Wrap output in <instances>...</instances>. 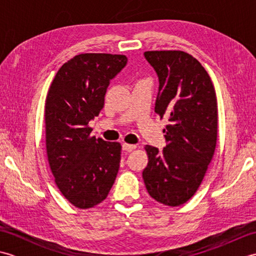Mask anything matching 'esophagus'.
Wrapping results in <instances>:
<instances>
[{
  "label": "esophagus",
  "instance_id": "1",
  "mask_svg": "<svg viewBox=\"0 0 256 256\" xmlns=\"http://www.w3.org/2000/svg\"><path fill=\"white\" fill-rule=\"evenodd\" d=\"M122 148L125 152H132L133 150L136 148V145H132V144H128V143H124L122 145Z\"/></svg>",
  "mask_w": 256,
  "mask_h": 256
}]
</instances>
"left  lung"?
Masks as SVG:
<instances>
[{"instance_id": "1", "label": "left lung", "mask_w": 256, "mask_h": 256, "mask_svg": "<svg viewBox=\"0 0 256 256\" xmlns=\"http://www.w3.org/2000/svg\"><path fill=\"white\" fill-rule=\"evenodd\" d=\"M144 56L158 76L155 112L167 118L166 148L145 146V187L158 202L178 206L197 192L214 157L218 106L210 76L197 59L182 50H152Z\"/></svg>"}]
</instances>
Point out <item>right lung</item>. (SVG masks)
<instances>
[{
	"label": "right lung",
	"mask_w": 256,
	"mask_h": 256,
	"mask_svg": "<svg viewBox=\"0 0 256 256\" xmlns=\"http://www.w3.org/2000/svg\"><path fill=\"white\" fill-rule=\"evenodd\" d=\"M126 62L124 55L80 54L62 64L48 90V162L58 189L79 209L102 202L116 182L122 146L91 136L89 122L99 116L110 80Z\"/></svg>",
	"instance_id": "1"
}]
</instances>
